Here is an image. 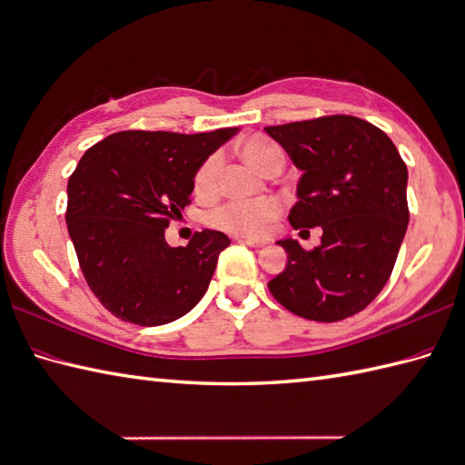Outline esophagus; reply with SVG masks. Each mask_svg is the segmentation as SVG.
<instances>
[{
	"label": "esophagus",
	"mask_w": 465,
	"mask_h": 465,
	"mask_svg": "<svg viewBox=\"0 0 465 465\" xmlns=\"http://www.w3.org/2000/svg\"><path fill=\"white\" fill-rule=\"evenodd\" d=\"M237 242H240V243H245V245H250V247H253V250H259V247H263V245H265V242H259V240H247V237H237Z\"/></svg>",
	"instance_id": "esophagus-1"
}]
</instances>
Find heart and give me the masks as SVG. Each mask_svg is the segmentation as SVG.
Wrapping results in <instances>:
<instances>
[{"instance_id":"b5f03b06","label":"heart","mask_w":465,"mask_h":465,"mask_svg":"<svg viewBox=\"0 0 465 465\" xmlns=\"http://www.w3.org/2000/svg\"><path fill=\"white\" fill-rule=\"evenodd\" d=\"M242 153L253 168L269 174L275 166H283V150L267 136L247 138ZM222 168V156L218 153L210 154L198 166L193 174V192L200 198L213 196L218 190V178ZM282 203L275 198L262 200H232L208 212V223L212 228L228 232L242 237H263L272 225L282 218Z\"/></svg>"}]
</instances>
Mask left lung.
Segmentation results:
<instances>
[{"mask_svg":"<svg viewBox=\"0 0 465 465\" xmlns=\"http://www.w3.org/2000/svg\"><path fill=\"white\" fill-rule=\"evenodd\" d=\"M303 176L289 222L321 225V243L279 245L287 267L267 283L287 311L332 322L356 315L381 293L408 228V170L379 126L351 114L267 126ZM301 232V233H303Z\"/></svg>","mask_w":465,"mask_h":465,"instance_id":"left-lung-1","label":"left lung"}]
</instances>
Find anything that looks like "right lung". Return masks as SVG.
I'll list each match as a JSON object with an SVG mask.
<instances>
[{
    "label": "right lung",
    "mask_w": 465,
    "mask_h": 465,
    "mask_svg": "<svg viewBox=\"0 0 465 465\" xmlns=\"http://www.w3.org/2000/svg\"><path fill=\"white\" fill-rule=\"evenodd\" d=\"M235 131H123L79 160L64 220L86 283L114 317L166 325L206 293L230 237L202 230L188 245L170 247L164 230L190 206L198 166Z\"/></svg>",
    "instance_id": "add662e5"
}]
</instances>
